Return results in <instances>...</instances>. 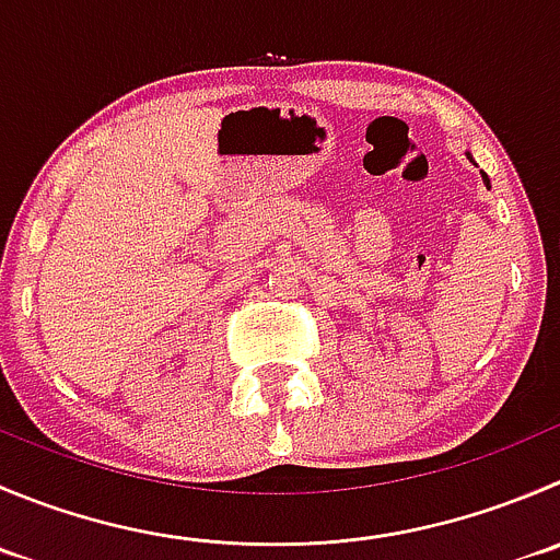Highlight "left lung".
<instances>
[{
  "label": "left lung",
  "mask_w": 560,
  "mask_h": 560,
  "mask_svg": "<svg viewBox=\"0 0 560 560\" xmlns=\"http://www.w3.org/2000/svg\"><path fill=\"white\" fill-rule=\"evenodd\" d=\"M468 159H470V155H468ZM481 177H485V183H487V186H490V177H487L485 172H481Z\"/></svg>",
  "instance_id": "1"
}]
</instances>
